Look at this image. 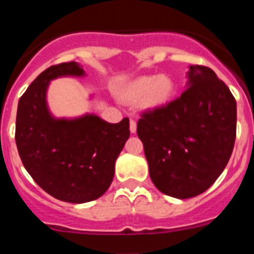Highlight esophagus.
Listing matches in <instances>:
<instances>
[{
  "mask_svg": "<svg viewBox=\"0 0 254 254\" xmlns=\"http://www.w3.org/2000/svg\"><path fill=\"white\" fill-rule=\"evenodd\" d=\"M129 129H131L132 133H136V131H137V123L134 120H131V122H129Z\"/></svg>",
  "mask_w": 254,
  "mask_h": 254,
  "instance_id": "34e87169",
  "label": "esophagus"
}]
</instances>
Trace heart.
Here are the masks:
<instances>
[{
	"label": "heart",
	"mask_w": 254,
	"mask_h": 254,
	"mask_svg": "<svg viewBox=\"0 0 254 254\" xmlns=\"http://www.w3.org/2000/svg\"><path fill=\"white\" fill-rule=\"evenodd\" d=\"M174 94V82L167 75L142 76L136 78L123 91L127 102H138L147 109H158L164 107Z\"/></svg>",
	"instance_id": "heart-1"
}]
</instances>
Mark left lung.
<instances>
[{
	"label": "left lung",
	"instance_id": "1",
	"mask_svg": "<svg viewBox=\"0 0 254 254\" xmlns=\"http://www.w3.org/2000/svg\"><path fill=\"white\" fill-rule=\"evenodd\" d=\"M137 134L155 187L176 198L198 196L232 156L237 102L212 69L190 66L187 89L164 107L143 112Z\"/></svg>",
	"mask_w": 254,
	"mask_h": 254
}]
</instances>
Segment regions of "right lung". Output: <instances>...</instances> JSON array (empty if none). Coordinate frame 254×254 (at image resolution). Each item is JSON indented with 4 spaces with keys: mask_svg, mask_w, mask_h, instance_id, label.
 I'll return each instance as SVG.
<instances>
[{
    "mask_svg": "<svg viewBox=\"0 0 254 254\" xmlns=\"http://www.w3.org/2000/svg\"><path fill=\"white\" fill-rule=\"evenodd\" d=\"M84 75L76 62L51 66L22 94L16 114L15 141L25 169L47 193L71 203L89 202L107 192L129 137L128 118L108 123L95 114L73 120L52 116L47 105L49 81Z\"/></svg>",
    "mask_w": 254,
    "mask_h": 254,
    "instance_id": "obj_1",
    "label": "right lung"
}]
</instances>
